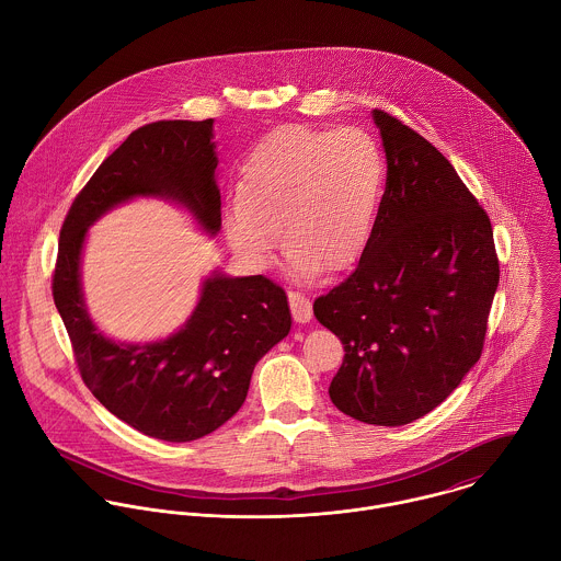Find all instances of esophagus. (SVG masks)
Instances as JSON below:
<instances>
[{
	"label": "esophagus",
	"instance_id": "34e87169",
	"mask_svg": "<svg viewBox=\"0 0 561 561\" xmlns=\"http://www.w3.org/2000/svg\"><path fill=\"white\" fill-rule=\"evenodd\" d=\"M288 301H290V310H293V319L299 325H306L312 321V304L306 295L301 293H288Z\"/></svg>",
	"mask_w": 561,
	"mask_h": 561
}]
</instances>
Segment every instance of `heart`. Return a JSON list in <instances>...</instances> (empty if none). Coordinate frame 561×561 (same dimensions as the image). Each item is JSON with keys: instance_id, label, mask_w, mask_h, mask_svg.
I'll return each instance as SVG.
<instances>
[{"instance_id": "b5f03b06", "label": "heart", "mask_w": 561, "mask_h": 561, "mask_svg": "<svg viewBox=\"0 0 561 561\" xmlns=\"http://www.w3.org/2000/svg\"><path fill=\"white\" fill-rule=\"evenodd\" d=\"M386 178V156L366 129L277 127L242 164L225 238L242 262L264 268L282 228L295 275L346 271L373 238Z\"/></svg>"}]
</instances>
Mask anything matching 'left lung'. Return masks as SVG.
<instances>
[{
    "instance_id": "left-lung-1",
    "label": "left lung",
    "mask_w": 561,
    "mask_h": 561,
    "mask_svg": "<svg viewBox=\"0 0 561 561\" xmlns=\"http://www.w3.org/2000/svg\"><path fill=\"white\" fill-rule=\"evenodd\" d=\"M388 162L386 193L357 268L314 301L344 344L330 397L346 416L408 425L477 364L499 286L488 215L421 134L373 111Z\"/></svg>"
}]
</instances>
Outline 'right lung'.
I'll use <instances>...</instances> for the list:
<instances>
[{
    "instance_id": "add662e5",
    "label": "right lung",
    "mask_w": 561,
    "mask_h": 561,
    "mask_svg": "<svg viewBox=\"0 0 561 561\" xmlns=\"http://www.w3.org/2000/svg\"><path fill=\"white\" fill-rule=\"evenodd\" d=\"M217 164L215 118L142 125L102 162L60 229L54 304L82 379L116 419L167 443L204 438L242 408L255 364L290 332L288 297L262 275L231 277L217 266L178 332L118 342L89 312L82 253L93 225L140 197L178 204L202 231L217 236Z\"/></svg>"
}]
</instances>
